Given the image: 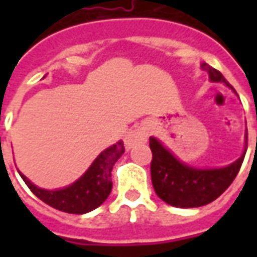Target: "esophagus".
Returning a JSON list of instances; mask_svg holds the SVG:
<instances>
[{
    "mask_svg": "<svg viewBox=\"0 0 257 257\" xmlns=\"http://www.w3.org/2000/svg\"><path fill=\"white\" fill-rule=\"evenodd\" d=\"M149 134H150V131L147 126H139V128H136L132 132H129L126 136H125V147H126V150H131L134 146L139 145V143H145L147 138H149Z\"/></svg>",
    "mask_w": 257,
    "mask_h": 257,
    "instance_id": "34e87169",
    "label": "esophagus"
}]
</instances>
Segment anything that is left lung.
<instances>
[{"label": "left lung", "instance_id": "left-lung-1", "mask_svg": "<svg viewBox=\"0 0 257 257\" xmlns=\"http://www.w3.org/2000/svg\"><path fill=\"white\" fill-rule=\"evenodd\" d=\"M201 68L209 74L212 82H223L230 86L223 74L216 68L205 62L201 63ZM245 138L248 142V132ZM150 149L153 153L151 182L154 191L162 201L176 208H197L220 197L239 172L246 153L245 147L242 156L227 167L195 168L180 161L153 136L150 138Z\"/></svg>", "mask_w": 257, "mask_h": 257}]
</instances>
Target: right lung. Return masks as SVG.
<instances>
[{
    "instance_id": "right-lung-1",
    "label": "right lung",
    "mask_w": 257,
    "mask_h": 257,
    "mask_svg": "<svg viewBox=\"0 0 257 257\" xmlns=\"http://www.w3.org/2000/svg\"><path fill=\"white\" fill-rule=\"evenodd\" d=\"M125 147L122 140L110 146L96 157L86 172L67 187L58 190H45L31 183L25 175L19 172L27 187L34 195L55 209L66 213L84 215L100 206L112 189L111 171L118 158L122 156Z\"/></svg>"
}]
</instances>
